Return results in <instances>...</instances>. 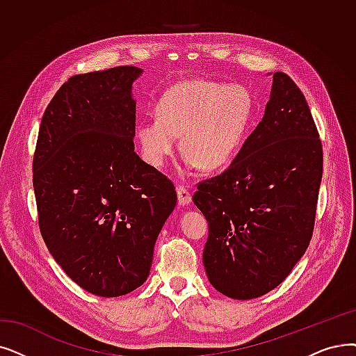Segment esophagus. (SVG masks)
<instances>
[{
  "instance_id": "34e87169",
  "label": "esophagus",
  "mask_w": 356,
  "mask_h": 356,
  "mask_svg": "<svg viewBox=\"0 0 356 356\" xmlns=\"http://www.w3.org/2000/svg\"><path fill=\"white\" fill-rule=\"evenodd\" d=\"M177 197H179V204L180 205H189L191 200H192V193L181 186V184H179L177 186Z\"/></svg>"
}]
</instances>
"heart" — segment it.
Wrapping results in <instances>:
<instances>
[{"label": "heart", "mask_w": 356, "mask_h": 356, "mask_svg": "<svg viewBox=\"0 0 356 356\" xmlns=\"http://www.w3.org/2000/svg\"><path fill=\"white\" fill-rule=\"evenodd\" d=\"M254 102L241 86L205 80L180 81L168 88L157 104V118L136 127L143 159L163 167L177 148L188 152L186 165L215 172L238 152L253 116Z\"/></svg>", "instance_id": "heart-1"}]
</instances>
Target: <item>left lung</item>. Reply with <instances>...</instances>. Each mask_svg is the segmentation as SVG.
Wrapping results in <instances>:
<instances>
[{
  "label": "left lung",
  "mask_w": 356,
  "mask_h": 356,
  "mask_svg": "<svg viewBox=\"0 0 356 356\" xmlns=\"http://www.w3.org/2000/svg\"><path fill=\"white\" fill-rule=\"evenodd\" d=\"M321 175L310 107L285 72H275L264 119L228 168L193 195L209 227L204 265L216 291L252 300L285 280L310 244Z\"/></svg>",
  "instance_id": "left-lung-1"
}]
</instances>
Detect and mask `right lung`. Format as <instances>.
<instances>
[{
  "instance_id": "right-lung-1",
  "label": "right lung",
  "mask_w": 356,
  "mask_h": 356,
  "mask_svg": "<svg viewBox=\"0 0 356 356\" xmlns=\"http://www.w3.org/2000/svg\"><path fill=\"white\" fill-rule=\"evenodd\" d=\"M141 74L125 65L71 76L46 107L33 157L44 244L76 285L99 297L147 281L177 202L172 180L134 151L132 83Z\"/></svg>"
}]
</instances>
